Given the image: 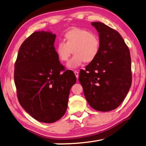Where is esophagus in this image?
<instances>
[{
    "label": "esophagus",
    "instance_id": "1",
    "mask_svg": "<svg viewBox=\"0 0 146 146\" xmlns=\"http://www.w3.org/2000/svg\"><path fill=\"white\" fill-rule=\"evenodd\" d=\"M74 73H75V75L76 76V78H78V76H79V73L77 71H74Z\"/></svg>",
    "mask_w": 146,
    "mask_h": 146
}]
</instances>
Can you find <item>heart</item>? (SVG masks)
<instances>
[{"label": "heart", "mask_w": 146, "mask_h": 146, "mask_svg": "<svg viewBox=\"0 0 146 146\" xmlns=\"http://www.w3.org/2000/svg\"><path fill=\"white\" fill-rule=\"evenodd\" d=\"M66 42L59 41L55 51L59 60L66 62L71 54L74 55L67 64V67L74 69L84 62H91L97 58L100 49V40L97 34L86 29L75 28L64 35Z\"/></svg>", "instance_id": "b5f03b06"}]
</instances>
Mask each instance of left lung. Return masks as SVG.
Returning <instances> with one entry per match:
<instances>
[{
    "label": "left lung",
    "instance_id": "obj_1",
    "mask_svg": "<svg viewBox=\"0 0 146 146\" xmlns=\"http://www.w3.org/2000/svg\"><path fill=\"white\" fill-rule=\"evenodd\" d=\"M91 25L98 32L100 52L86 70H80L78 80L91 107L110 111L121 104L131 86L130 52L118 31L100 22Z\"/></svg>",
    "mask_w": 146,
    "mask_h": 146
}]
</instances>
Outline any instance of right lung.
I'll use <instances>...</instances> for the list:
<instances>
[{"mask_svg": "<svg viewBox=\"0 0 146 146\" xmlns=\"http://www.w3.org/2000/svg\"><path fill=\"white\" fill-rule=\"evenodd\" d=\"M55 38L49 31L32 33L22 44L15 64L20 104L44 123L55 122L65 114L71 88L76 81L72 71H63L54 46Z\"/></svg>", "mask_w": 146, "mask_h": 146, "instance_id": "add662e5", "label": "right lung"}]
</instances>
